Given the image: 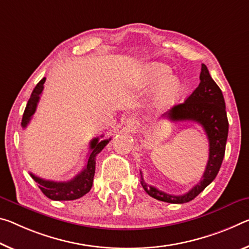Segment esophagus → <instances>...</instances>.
<instances>
[{"instance_id": "esophagus-1", "label": "esophagus", "mask_w": 249, "mask_h": 249, "mask_svg": "<svg viewBox=\"0 0 249 249\" xmlns=\"http://www.w3.org/2000/svg\"><path fill=\"white\" fill-rule=\"evenodd\" d=\"M127 123H128V125H129V127H133V126L136 124V122L134 121V118H128Z\"/></svg>"}]
</instances>
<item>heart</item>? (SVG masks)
<instances>
[{
    "mask_svg": "<svg viewBox=\"0 0 249 249\" xmlns=\"http://www.w3.org/2000/svg\"><path fill=\"white\" fill-rule=\"evenodd\" d=\"M171 70L163 64H153L148 70L146 76V84L152 88L161 84L171 77ZM183 84L177 78H172L161 86L154 100V105L157 108H165L167 106L174 104L183 94Z\"/></svg>",
    "mask_w": 249,
    "mask_h": 249,
    "instance_id": "obj_1",
    "label": "heart"
}]
</instances>
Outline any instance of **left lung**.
<instances>
[{"mask_svg": "<svg viewBox=\"0 0 249 249\" xmlns=\"http://www.w3.org/2000/svg\"><path fill=\"white\" fill-rule=\"evenodd\" d=\"M199 80L198 88L186 98L184 103L174 106L161 117L168 118L173 122L193 121L203 126L210 143V156L206 168L199 183H197L186 194L179 196L167 194L147 185L141 172V184L144 191L153 198L161 202L173 204L191 202L215 179L222 166L228 136V120L224 96L205 64H202Z\"/></svg>", "mask_w": 249, "mask_h": 249, "instance_id": "1", "label": "left lung"}]
</instances>
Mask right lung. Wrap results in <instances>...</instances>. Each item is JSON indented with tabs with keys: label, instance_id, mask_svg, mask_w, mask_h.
Here are the masks:
<instances>
[{
	"label": "right lung",
	"instance_id": "add662e5",
	"mask_svg": "<svg viewBox=\"0 0 249 249\" xmlns=\"http://www.w3.org/2000/svg\"><path fill=\"white\" fill-rule=\"evenodd\" d=\"M44 82L45 77L42 78L41 81L37 83V85L35 86L33 89L32 95H31L29 102L23 114L22 118V127L25 128L27 124L30 123L31 118H32L33 114L36 110V106L39 100V95L43 92L44 89ZM108 140L100 141L98 137L93 139L89 143V149L90 152L89 154L88 163H86L85 168L74 177L73 179L68 181H54V180H46L43 179L41 177L35 176L32 173H30V175L32 176V178L36 181L39 189H41L43 194L46 197L53 199V200H73L77 199L80 197L84 196L89 192V189L92 188L93 185V178L94 174H95V164H96V156L98 153H101L106 145L108 144Z\"/></svg>",
	"mask_w": 249,
	"mask_h": 249
}]
</instances>
